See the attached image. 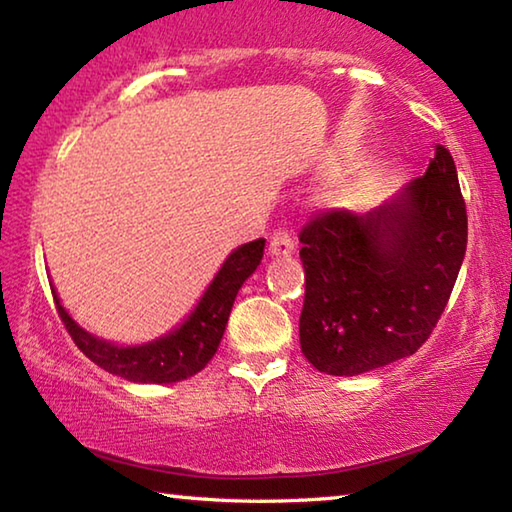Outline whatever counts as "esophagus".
Segmentation results:
<instances>
[{"mask_svg":"<svg viewBox=\"0 0 512 512\" xmlns=\"http://www.w3.org/2000/svg\"><path fill=\"white\" fill-rule=\"evenodd\" d=\"M293 250L296 248H293V239L287 230H277L271 244H268V255L271 257H289L293 255Z\"/></svg>","mask_w":512,"mask_h":512,"instance_id":"1","label":"esophagus"}]
</instances>
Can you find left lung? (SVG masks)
<instances>
[{
	"label": "left lung",
	"mask_w": 512,
	"mask_h": 512,
	"mask_svg": "<svg viewBox=\"0 0 512 512\" xmlns=\"http://www.w3.org/2000/svg\"><path fill=\"white\" fill-rule=\"evenodd\" d=\"M300 348L316 370L354 377L411 357L445 311L467 246L452 153L366 214L327 212L300 235Z\"/></svg>",
	"instance_id": "1"
}]
</instances>
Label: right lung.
Masks as SVG:
<instances>
[{
  "mask_svg": "<svg viewBox=\"0 0 512 512\" xmlns=\"http://www.w3.org/2000/svg\"><path fill=\"white\" fill-rule=\"evenodd\" d=\"M264 244V239H255L232 250L183 323L158 339L140 345H119L94 336L69 316L54 284H51V293H54L58 316L65 323L69 336L99 368L135 384H176V381L194 377L214 357L241 284L262 262Z\"/></svg>",
  "mask_w": 512,
  "mask_h": 512,
  "instance_id": "1",
  "label": "right lung"
}]
</instances>
